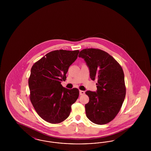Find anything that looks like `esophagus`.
I'll return each instance as SVG.
<instances>
[{
  "label": "esophagus",
  "instance_id": "1",
  "mask_svg": "<svg viewBox=\"0 0 151 151\" xmlns=\"http://www.w3.org/2000/svg\"><path fill=\"white\" fill-rule=\"evenodd\" d=\"M79 93H80V95H83L85 94V92L83 91H80Z\"/></svg>",
  "mask_w": 151,
  "mask_h": 151
}]
</instances>
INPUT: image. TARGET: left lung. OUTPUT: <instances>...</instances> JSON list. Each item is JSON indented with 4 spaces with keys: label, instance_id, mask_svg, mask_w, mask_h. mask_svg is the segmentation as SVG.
Wrapping results in <instances>:
<instances>
[{
    "label": "left lung",
    "instance_id": "obj_1",
    "mask_svg": "<svg viewBox=\"0 0 151 151\" xmlns=\"http://www.w3.org/2000/svg\"><path fill=\"white\" fill-rule=\"evenodd\" d=\"M79 57L86 61L91 79H97L96 92H86L89 98L85 105L86 116L95 124H106L118 114L126 96L122 67L108 52L98 49H83Z\"/></svg>",
    "mask_w": 151,
    "mask_h": 151
}]
</instances>
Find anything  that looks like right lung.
<instances>
[{"mask_svg": "<svg viewBox=\"0 0 151 151\" xmlns=\"http://www.w3.org/2000/svg\"><path fill=\"white\" fill-rule=\"evenodd\" d=\"M79 50H58L47 53L33 65L28 80L30 100L37 114L46 122L56 124L70 114L71 105L78 99L77 88L61 84Z\"/></svg>", "mask_w": 151, "mask_h": 151, "instance_id": "right-lung-1", "label": "right lung"}]
</instances>
